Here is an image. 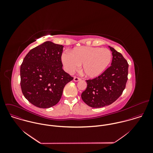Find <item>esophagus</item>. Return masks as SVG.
Returning <instances> with one entry per match:
<instances>
[{
    "instance_id": "34e87169",
    "label": "esophagus",
    "mask_w": 153,
    "mask_h": 153,
    "mask_svg": "<svg viewBox=\"0 0 153 153\" xmlns=\"http://www.w3.org/2000/svg\"><path fill=\"white\" fill-rule=\"evenodd\" d=\"M80 80H81V78L78 77V76H74V81H75V82H78Z\"/></svg>"
}]
</instances>
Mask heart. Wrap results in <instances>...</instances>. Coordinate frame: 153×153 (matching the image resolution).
Masks as SVG:
<instances>
[{
    "label": "heart",
    "instance_id": "1",
    "mask_svg": "<svg viewBox=\"0 0 153 153\" xmlns=\"http://www.w3.org/2000/svg\"><path fill=\"white\" fill-rule=\"evenodd\" d=\"M112 58L111 51L105 48L92 46L76 47L69 54L62 55V62L66 71L72 73L81 65V71L88 78L101 75L109 65Z\"/></svg>",
    "mask_w": 153,
    "mask_h": 153
}]
</instances>
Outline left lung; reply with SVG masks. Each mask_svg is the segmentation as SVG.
Instances as JSON below:
<instances>
[{
	"mask_svg": "<svg viewBox=\"0 0 153 153\" xmlns=\"http://www.w3.org/2000/svg\"><path fill=\"white\" fill-rule=\"evenodd\" d=\"M109 47L112 54L111 65L100 76L86 80L87 87L81 94L84 102L92 108L112 104L121 95L126 86L128 64L121 53Z\"/></svg>",
	"mask_w": 153,
	"mask_h": 153,
	"instance_id": "left-lung-1",
	"label": "left lung"
}]
</instances>
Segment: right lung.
<instances>
[{
  "instance_id": "right-lung-1",
  "label": "right lung",
  "mask_w": 153,
  "mask_h": 153,
  "mask_svg": "<svg viewBox=\"0 0 153 153\" xmlns=\"http://www.w3.org/2000/svg\"><path fill=\"white\" fill-rule=\"evenodd\" d=\"M64 46L46 41L32 49L21 66V87L33 105L47 108L61 100L64 88L74 78L62 69Z\"/></svg>"
}]
</instances>
